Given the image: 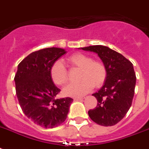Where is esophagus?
<instances>
[{
    "label": "esophagus",
    "mask_w": 149,
    "mask_h": 149,
    "mask_svg": "<svg viewBox=\"0 0 149 149\" xmlns=\"http://www.w3.org/2000/svg\"><path fill=\"white\" fill-rule=\"evenodd\" d=\"M84 98L83 97H76L74 98V100L75 101H79V100H83Z\"/></svg>",
    "instance_id": "1"
}]
</instances>
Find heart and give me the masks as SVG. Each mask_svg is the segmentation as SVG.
<instances>
[{
  "label": "heart",
  "mask_w": 149,
  "mask_h": 149,
  "mask_svg": "<svg viewBox=\"0 0 149 149\" xmlns=\"http://www.w3.org/2000/svg\"><path fill=\"white\" fill-rule=\"evenodd\" d=\"M67 62L71 66L81 69L78 83H70L63 89V93L70 97H80L95 87L103 85L107 77L105 65L100 61H93L90 56L83 54H74L69 56ZM50 77L56 85L62 86L67 82L66 69L61 61L57 60L50 67Z\"/></svg>",
  "instance_id": "heart-1"
}]
</instances>
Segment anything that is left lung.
I'll return each instance as SVG.
<instances>
[{
    "label": "left lung",
    "mask_w": 149,
    "mask_h": 149,
    "mask_svg": "<svg viewBox=\"0 0 149 149\" xmlns=\"http://www.w3.org/2000/svg\"><path fill=\"white\" fill-rule=\"evenodd\" d=\"M81 49L98 54L107 71L102 88L93 94L98 102L95 109L89 110V116L100 125H116L132 106L136 83L133 65L122 54L106 46H89Z\"/></svg>",
    "instance_id": "8db88e82"
}]
</instances>
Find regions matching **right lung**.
I'll list each match as a JSON object with an SVG mask.
<instances>
[{"instance_id": "right-lung-1", "label": "right lung", "mask_w": 149, "mask_h": 149, "mask_svg": "<svg viewBox=\"0 0 149 149\" xmlns=\"http://www.w3.org/2000/svg\"><path fill=\"white\" fill-rule=\"evenodd\" d=\"M66 51L49 47L33 52L19 63L14 77L16 93L26 117L35 124L52 129L62 124L68 115L72 98L56 99L60 89L50 77V67Z\"/></svg>"}]
</instances>
